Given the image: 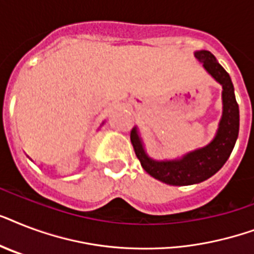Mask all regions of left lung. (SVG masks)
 <instances>
[{"mask_svg": "<svg viewBox=\"0 0 254 254\" xmlns=\"http://www.w3.org/2000/svg\"><path fill=\"white\" fill-rule=\"evenodd\" d=\"M193 55L223 88V113L216 134L211 142L186 153L181 158L157 161L150 158L145 151L138 127H134L130 131L131 145L143 170L153 178L170 186L196 185L215 175L229 158L239 135L240 113L235 97V88L228 72L207 50L195 51Z\"/></svg>", "mask_w": 254, "mask_h": 254, "instance_id": "8db88e82", "label": "left lung"}]
</instances>
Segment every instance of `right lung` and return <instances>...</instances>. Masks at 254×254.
I'll return each mask as SVG.
<instances>
[{
    "instance_id": "right-lung-1",
    "label": "right lung",
    "mask_w": 254,
    "mask_h": 254,
    "mask_svg": "<svg viewBox=\"0 0 254 254\" xmlns=\"http://www.w3.org/2000/svg\"><path fill=\"white\" fill-rule=\"evenodd\" d=\"M103 124H104V123H103ZM103 124H101V125H103Z\"/></svg>"
}]
</instances>
